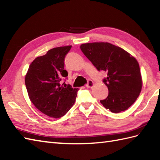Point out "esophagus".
<instances>
[{"instance_id": "esophagus-1", "label": "esophagus", "mask_w": 160, "mask_h": 160, "mask_svg": "<svg viewBox=\"0 0 160 160\" xmlns=\"http://www.w3.org/2000/svg\"><path fill=\"white\" fill-rule=\"evenodd\" d=\"M93 84H94V83H93V80H88L87 84H86L85 87H87V88H92L93 86Z\"/></svg>"}]
</instances>
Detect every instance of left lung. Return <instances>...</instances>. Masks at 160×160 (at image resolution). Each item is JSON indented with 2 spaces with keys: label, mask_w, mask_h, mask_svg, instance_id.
I'll return each instance as SVG.
<instances>
[{
  "label": "left lung",
  "mask_w": 160,
  "mask_h": 160,
  "mask_svg": "<svg viewBox=\"0 0 160 160\" xmlns=\"http://www.w3.org/2000/svg\"><path fill=\"white\" fill-rule=\"evenodd\" d=\"M80 49L98 71H104L107 77L103 82L108 89L101 104L118 113L127 110L140 95L142 82L137 60L120 47L108 42H91L80 45Z\"/></svg>",
  "instance_id": "obj_1"
}]
</instances>
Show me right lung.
Masks as SVG:
<instances>
[{
  "label": "right lung",
  "instance_id": "1",
  "mask_svg": "<svg viewBox=\"0 0 160 160\" xmlns=\"http://www.w3.org/2000/svg\"><path fill=\"white\" fill-rule=\"evenodd\" d=\"M71 48V45L56 47L37 57L25 76L30 100L39 111L53 118L64 116L77 97L78 88L61 84V80L67 79L64 61Z\"/></svg>",
  "mask_w": 160,
  "mask_h": 160
}]
</instances>
